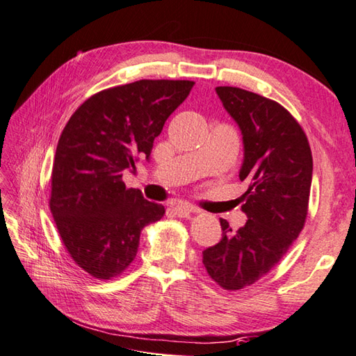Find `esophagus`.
<instances>
[{"label": "esophagus", "mask_w": 356, "mask_h": 356, "mask_svg": "<svg viewBox=\"0 0 356 356\" xmlns=\"http://www.w3.org/2000/svg\"><path fill=\"white\" fill-rule=\"evenodd\" d=\"M172 211L176 213V214L179 216V218H188V216L193 214V213H199L197 208H194V207L188 205V204H177V205H174V207H172Z\"/></svg>", "instance_id": "obj_1"}]
</instances>
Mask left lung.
<instances>
[{"label":"left lung","instance_id":"1","mask_svg":"<svg viewBox=\"0 0 356 356\" xmlns=\"http://www.w3.org/2000/svg\"><path fill=\"white\" fill-rule=\"evenodd\" d=\"M242 131L241 180L247 224L233 232L220 219L222 239L204 252V266L224 290L259 281L280 262L302 232L309 213L313 159L301 124L282 104L250 90L216 88Z\"/></svg>","mask_w":356,"mask_h":356}]
</instances>
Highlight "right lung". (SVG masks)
I'll return each mask as SVG.
<instances>
[{
    "instance_id": "1",
    "label": "right lung",
    "mask_w": 356,
    "mask_h": 356,
    "mask_svg": "<svg viewBox=\"0 0 356 356\" xmlns=\"http://www.w3.org/2000/svg\"><path fill=\"white\" fill-rule=\"evenodd\" d=\"M194 81L138 80L83 102L63 129L49 208L72 261L95 280H113L136 259L142 229L165 207L127 188L122 172L149 159L154 138Z\"/></svg>"
}]
</instances>
